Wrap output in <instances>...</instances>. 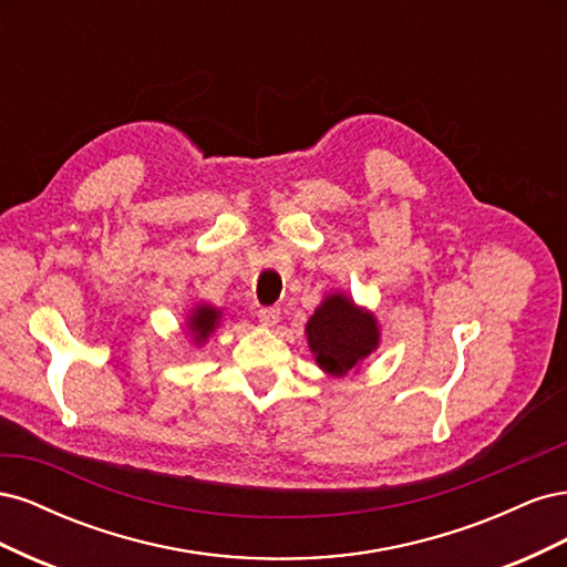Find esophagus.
Here are the masks:
<instances>
[{
  "label": "esophagus",
  "instance_id": "obj_1",
  "mask_svg": "<svg viewBox=\"0 0 567 567\" xmlns=\"http://www.w3.org/2000/svg\"><path fill=\"white\" fill-rule=\"evenodd\" d=\"M257 319H260L262 326H277L281 319V310L279 307H262V310H257Z\"/></svg>",
  "mask_w": 567,
  "mask_h": 567
}]
</instances>
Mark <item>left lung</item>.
<instances>
[{
	"label": "left lung",
	"instance_id": "left-lung-1",
	"mask_svg": "<svg viewBox=\"0 0 567 567\" xmlns=\"http://www.w3.org/2000/svg\"><path fill=\"white\" fill-rule=\"evenodd\" d=\"M317 364L331 375H346L379 348V321L348 296L331 293L305 326Z\"/></svg>",
	"mask_w": 567,
	"mask_h": 567
}]
</instances>
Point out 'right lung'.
<instances>
[{"instance_id":"1","label":"right lung","mask_w":567,"mask_h":567,"mask_svg":"<svg viewBox=\"0 0 567 567\" xmlns=\"http://www.w3.org/2000/svg\"><path fill=\"white\" fill-rule=\"evenodd\" d=\"M219 319H221V310H217V307L213 305H196L192 315H188V321H186V329L192 331L194 336V342H205L210 338V333L219 326Z\"/></svg>"}]
</instances>
